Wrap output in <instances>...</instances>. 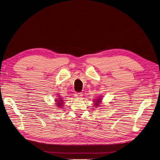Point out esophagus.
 <instances>
[{"label": "esophagus", "mask_w": 160, "mask_h": 160, "mask_svg": "<svg viewBox=\"0 0 160 160\" xmlns=\"http://www.w3.org/2000/svg\"><path fill=\"white\" fill-rule=\"evenodd\" d=\"M74 97L77 98H80L82 97V94L81 93H77L74 94Z\"/></svg>", "instance_id": "esophagus-1"}]
</instances>
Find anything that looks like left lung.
Segmentation results:
<instances>
[{
    "instance_id": "left-lung-1",
    "label": "left lung",
    "mask_w": 160,
    "mask_h": 160,
    "mask_svg": "<svg viewBox=\"0 0 160 160\" xmlns=\"http://www.w3.org/2000/svg\"><path fill=\"white\" fill-rule=\"evenodd\" d=\"M102 100V95H98L96 98L94 99L93 100V104H94V107H100L102 106L101 105V102Z\"/></svg>"
}]
</instances>
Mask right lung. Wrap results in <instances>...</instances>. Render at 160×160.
Returning <instances> with one entry per match:
<instances>
[{
	"mask_svg": "<svg viewBox=\"0 0 160 160\" xmlns=\"http://www.w3.org/2000/svg\"><path fill=\"white\" fill-rule=\"evenodd\" d=\"M57 98H56L55 99V105H56V106L58 107V108H62L63 106V104H64V100L62 98V97H60V95H58Z\"/></svg>",
	"mask_w": 160,
	"mask_h": 160,
	"instance_id": "add662e5",
	"label": "right lung"
}]
</instances>
